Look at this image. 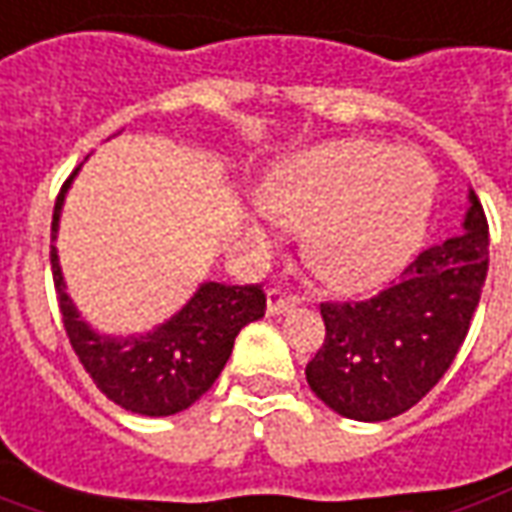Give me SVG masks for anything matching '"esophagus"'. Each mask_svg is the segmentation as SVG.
Here are the masks:
<instances>
[{
    "mask_svg": "<svg viewBox=\"0 0 512 512\" xmlns=\"http://www.w3.org/2000/svg\"><path fill=\"white\" fill-rule=\"evenodd\" d=\"M297 303H300V297H297V294H291V291L274 286V289H269V303H266V309H269V314H286V311L294 309Z\"/></svg>",
    "mask_w": 512,
    "mask_h": 512,
    "instance_id": "esophagus-1",
    "label": "esophagus"
}]
</instances>
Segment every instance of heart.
Segmentation results:
<instances>
[{"mask_svg":"<svg viewBox=\"0 0 512 512\" xmlns=\"http://www.w3.org/2000/svg\"><path fill=\"white\" fill-rule=\"evenodd\" d=\"M433 189V169L419 155L377 141H337L277 169L263 212L283 229L306 232V263L326 286L365 291L419 246Z\"/></svg>","mask_w":512,"mask_h":512,"instance_id":"1","label":"heart"}]
</instances>
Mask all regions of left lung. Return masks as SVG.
Listing matches in <instances>:
<instances>
[{
	"mask_svg": "<svg viewBox=\"0 0 512 512\" xmlns=\"http://www.w3.org/2000/svg\"><path fill=\"white\" fill-rule=\"evenodd\" d=\"M487 218L470 192L465 232L425 249L388 289L320 303L326 340L306 365L311 391L360 422L405 414L445 377L487 277Z\"/></svg>",
	"mask_w": 512,
	"mask_h": 512,
	"instance_id": "8db88e82",
	"label": "left lung"
}]
</instances>
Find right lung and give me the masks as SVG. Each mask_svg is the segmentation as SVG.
Here are the masks:
<instances>
[{
    "instance_id": "obj_1",
    "label": "right lung",
    "mask_w": 512,
    "mask_h": 512,
    "mask_svg": "<svg viewBox=\"0 0 512 512\" xmlns=\"http://www.w3.org/2000/svg\"><path fill=\"white\" fill-rule=\"evenodd\" d=\"M79 169H73L76 175ZM64 181L53 206V235L59 229L64 192L73 181ZM53 286L59 297L64 331L84 371L96 388L115 405L141 416H169L189 408L212 388L232 354L235 337L243 326L266 314L263 286H226L203 283L195 297L164 326L144 337L115 340L96 334L79 317L64 291L56 246L50 243Z\"/></svg>"
}]
</instances>
